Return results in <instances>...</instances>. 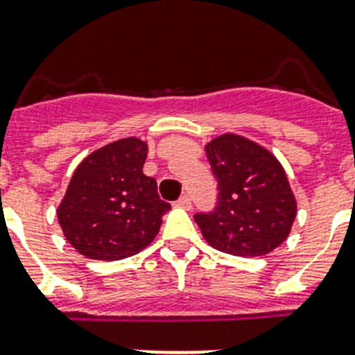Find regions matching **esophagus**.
<instances>
[{"mask_svg": "<svg viewBox=\"0 0 355 355\" xmlns=\"http://www.w3.org/2000/svg\"><path fill=\"white\" fill-rule=\"evenodd\" d=\"M174 205H175V207H180V209H184V210L192 209V201H190V198L187 194L181 196V198L178 199V201H175Z\"/></svg>", "mask_w": 355, "mask_h": 355, "instance_id": "1", "label": "esophagus"}]
</instances>
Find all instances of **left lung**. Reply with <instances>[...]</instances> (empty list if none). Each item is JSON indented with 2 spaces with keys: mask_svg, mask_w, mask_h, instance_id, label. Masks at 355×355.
Segmentation results:
<instances>
[{
  "mask_svg": "<svg viewBox=\"0 0 355 355\" xmlns=\"http://www.w3.org/2000/svg\"><path fill=\"white\" fill-rule=\"evenodd\" d=\"M205 152L219 190L216 209L194 216L207 243L243 257L265 256L279 247L297 203L276 156L237 134L214 137Z\"/></svg>",
  "mask_w": 355,
  "mask_h": 355,
  "instance_id": "left-lung-1",
  "label": "left lung"
}]
</instances>
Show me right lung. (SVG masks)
Instances as JSON below:
<instances>
[{
  "label": "right lung",
  "instance_id": "1",
  "mask_svg": "<svg viewBox=\"0 0 355 355\" xmlns=\"http://www.w3.org/2000/svg\"><path fill=\"white\" fill-rule=\"evenodd\" d=\"M148 146L137 137L108 143L74 171L58 221L67 241L89 259L118 261L148 247L171 205L143 174Z\"/></svg>",
  "mask_w": 355,
  "mask_h": 355
}]
</instances>
